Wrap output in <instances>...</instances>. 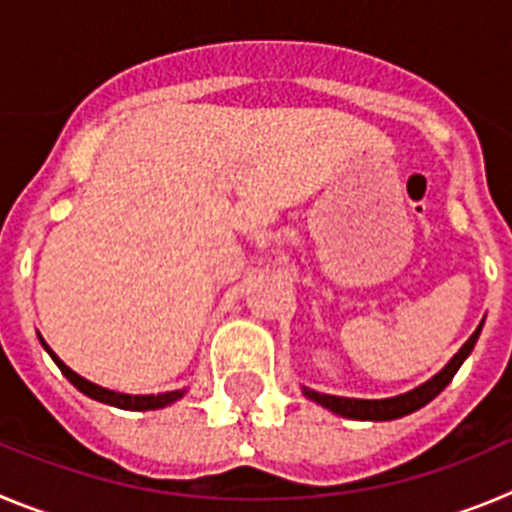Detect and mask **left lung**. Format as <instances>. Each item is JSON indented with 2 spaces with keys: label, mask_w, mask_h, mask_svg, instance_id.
<instances>
[{
  "label": "left lung",
  "mask_w": 512,
  "mask_h": 512,
  "mask_svg": "<svg viewBox=\"0 0 512 512\" xmlns=\"http://www.w3.org/2000/svg\"><path fill=\"white\" fill-rule=\"evenodd\" d=\"M482 324H485V319L480 321V326L474 329V334L462 344V349H459L449 362H446L444 370H439L431 380H426L423 385H418V388L408 390V393L403 395H393V398H380V400H365V398H342V395L316 393V390L311 388H303V395H306L308 400H313V403L329 408V411L336 413V416L354 418V421H395V418H403L408 416V413L423 408L426 403H431V400H434L436 395L449 385L451 377L457 375L459 367L464 365V359L472 354L474 344H477V339H480Z\"/></svg>",
  "instance_id": "8db88e82"
}]
</instances>
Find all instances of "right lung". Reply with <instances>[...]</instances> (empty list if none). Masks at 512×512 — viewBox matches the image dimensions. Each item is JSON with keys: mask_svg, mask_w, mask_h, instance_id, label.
<instances>
[{"mask_svg": "<svg viewBox=\"0 0 512 512\" xmlns=\"http://www.w3.org/2000/svg\"><path fill=\"white\" fill-rule=\"evenodd\" d=\"M40 344L45 347V352L53 357V362L58 367H61L63 375L68 377V382H71L73 388H78L84 395H89V398L99 400V403H107V405H114V408H122V411H158V408H165V405L176 403V400H181L183 395H186V388L181 390H170V393H158V395H130V393H117V390H109V388H101V385H96V382L86 380V377H81L78 372H73L71 367L63 362L58 354L53 352V349L45 344L43 336L38 334Z\"/></svg>", "mask_w": 512, "mask_h": 512, "instance_id": "1", "label": "right lung"}]
</instances>
